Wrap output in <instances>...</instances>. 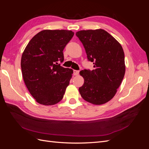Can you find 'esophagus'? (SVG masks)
I'll return each mask as SVG.
<instances>
[{
	"label": "esophagus",
	"instance_id": "obj_1",
	"mask_svg": "<svg viewBox=\"0 0 149 149\" xmlns=\"http://www.w3.org/2000/svg\"><path fill=\"white\" fill-rule=\"evenodd\" d=\"M79 71L78 70H74L73 71V74L74 76H77L79 74Z\"/></svg>",
	"mask_w": 149,
	"mask_h": 149
}]
</instances>
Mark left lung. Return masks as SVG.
Instances as JSON below:
<instances>
[{"label":"left lung","instance_id":"obj_1","mask_svg":"<svg viewBox=\"0 0 149 149\" xmlns=\"http://www.w3.org/2000/svg\"><path fill=\"white\" fill-rule=\"evenodd\" d=\"M76 36L83 43L94 70H81L84 84L79 88L84 100L101 105L114 97L125 72L124 53L120 43L104 30H81Z\"/></svg>","mask_w":149,"mask_h":149}]
</instances>
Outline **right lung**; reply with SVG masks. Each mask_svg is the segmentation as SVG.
<instances>
[{"label": "right lung", "instance_id": "right-lung-1", "mask_svg": "<svg viewBox=\"0 0 149 149\" xmlns=\"http://www.w3.org/2000/svg\"><path fill=\"white\" fill-rule=\"evenodd\" d=\"M66 30H43L30 40L22 53L24 83L35 101L45 106L59 102L63 97L73 71L60 66L63 51L73 37Z\"/></svg>", "mask_w": 149, "mask_h": 149}]
</instances>
